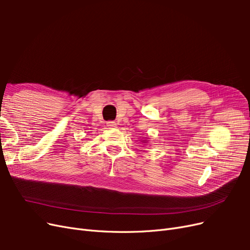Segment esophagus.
Segmentation results:
<instances>
[{
  "label": "esophagus",
  "instance_id": "esophagus-1",
  "mask_svg": "<svg viewBox=\"0 0 250 250\" xmlns=\"http://www.w3.org/2000/svg\"><path fill=\"white\" fill-rule=\"evenodd\" d=\"M106 126L109 128V129H113V128H116L117 123L113 122V121H110V122H107V123H106Z\"/></svg>",
  "mask_w": 250,
  "mask_h": 250
}]
</instances>
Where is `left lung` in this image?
Segmentation results:
<instances>
[{"mask_svg": "<svg viewBox=\"0 0 250 250\" xmlns=\"http://www.w3.org/2000/svg\"><path fill=\"white\" fill-rule=\"evenodd\" d=\"M145 142H147V141H143V143H145Z\"/></svg>", "mask_w": 250, "mask_h": 250, "instance_id": "1", "label": "left lung"}]
</instances>
